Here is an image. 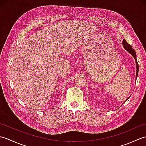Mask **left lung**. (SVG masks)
<instances>
[{
    "mask_svg": "<svg viewBox=\"0 0 146 146\" xmlns=\"http://www.w3.org/2000/svg\"><path fill=\"white\" fill-rule=\"evenodd\" d=\"M122 44L123 46V48H124V49H125L126 51H127L130 54H132V56L134 58L135 60V64H136V69H137V70H136V75H135V80H137V75H138V72H139V64H138V63H137V57H136V53L134 51V49H133L132 48V46L129 44L127 42H126V41L125 39H123L122 41ZM130 98V97L127 99V100L125 101L126 102L127 100H128V99Z\"/></svg>",
    "mask_w": 146,
    "mask_h": 146,
    "instance_id": "1",
    "label": "left lung"
}]
</instances>
